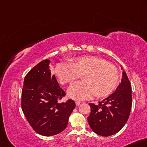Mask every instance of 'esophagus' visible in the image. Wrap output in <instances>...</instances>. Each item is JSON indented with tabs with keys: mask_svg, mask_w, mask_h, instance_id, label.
<instances>
[{
	"mask_svg": "<svg viewBox=\"0 0 147 147\" xmlns=\"http://www.w3.org/2000/svg\"><path fill=\"white\" fill-rule=\"evenodd\" d=\"M81 103V102L80 101H76V104L77 106H79V105H80Z\"/></svg>",
	"mask_w": 147,
	"mask_h": 147,
	"instance_id": "34e87169",
	"label": "esophagus"
}]
</instances>
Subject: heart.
Listing matches in <instances>:
<instances>
[{"label":"heart","mask_w":147,"mask_h":147,"mask_svg":"<svg viewBox=\"0 0 147 147\" xmlns=\"http://www.w3.org/2000/svg\"><path fill=\"white\" fill-rule=\"evenodd\" d=\"M55 73L63 84H71L84 74L83 82L74 83L68 90V96L77 100L86 99L94 94L98 97L107 96L114 90L119 78L115 66L95 56L79 57L72 63H59Z\"/></svg>","instance_id":"b5f03b06"}]
</instances>
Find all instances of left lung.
<instances>
[{
    "instance_id": "obj_1",
    "label": "left lung",
    "mask_w": 147,
    "mask_h": 147,
    "mask_svg": "<svg viewBox=\"0 0 147 147\" xmlns=\"http://www.w3.org/2000/svg\"><path fill=\"white\" fill-rule=\"evenodd\" d=\"M121 69L123 68L121 67ZM122 79L115 91L98 105L90 103L91 113L89 125L99 136H110L119 132L129 117L132 108V86L127 74L123 71Z\"/></svg>"
}]
</instances>
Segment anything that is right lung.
Returning <instances> with one entry per match:
<instances>
[{
	"mask_svg": "<svg viewBox=\"0 0 147 147\" xmlns=\"http://www.w3.org/2000/svg\"><path fill=\"white\" fill-rule=\"evenodd\" d=\"M50 60L40 62L28 72L22 90V112L33 129L38 134L50 136L58 134L67 127L68 119L76 103L65 96L50 69Z\"/></svg>",
	"mask_w": 147,
	"mask_h": 147,
	"instance_id": "add662e5",
	"label": "right lung"
}]
</instances>
